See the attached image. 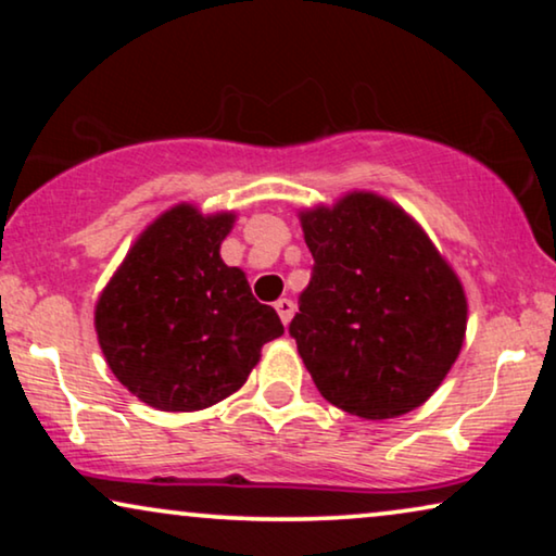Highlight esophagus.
<instances>
[{"instance_id":"esophagus-1","label":"esophagus","mask_w":556,"mask_h":556,"mask_svg":"<svg viewBox=\"0 0 556 556\" xmlns=\"http://www.w3.org/2000/svg\"><path fill=\"white\" fill-rule=\"evenodd\" d=\"M276 311H278L280 321H283V324H288V321H291V318H293L295 303H293L291 299H278V301H276Z\"/></svg>"}]
</instances>
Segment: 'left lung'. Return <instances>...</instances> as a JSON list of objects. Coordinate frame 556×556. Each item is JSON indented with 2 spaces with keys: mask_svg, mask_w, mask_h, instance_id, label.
<instances>
[{
  "mask_svg": "<svg viewBox=\"0 0 556 556\" xmlns=\"http://www.w3.org/2000/svg\"><path fill=\"white\" fill-rule=\"evenodd\" d=\"M314 255L288 333L331 405L367 420L420 407L466 337L468 303L409 215L354 192L301 215Z\"/></svg>",
  "mask_w": 556,
  "mask_h": 556,
  "instance_id": "left-lung-1",
  "label": "left lung"
}]
</instances>
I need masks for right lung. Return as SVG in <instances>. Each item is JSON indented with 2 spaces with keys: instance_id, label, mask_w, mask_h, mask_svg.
<instances>
[{
  "instance_id": "add662e5",
  "label": "right lung",
  "mask_w": 556,
  "mask_h": 556,
  "mask_svg": "<svg viewBox=\"0 0 556 556\" xmlns=\"http://www.w3.org/2000/svg\"><path fill=\"white\" fill-rule=\"evenodd\" d=\"M232 223L189 204L164 212L98 299L105 362L151 407L192 413L225 400L245 384L263 344L283 333L245 273L219 257Z\"/></svg>"
}]
</instances>
